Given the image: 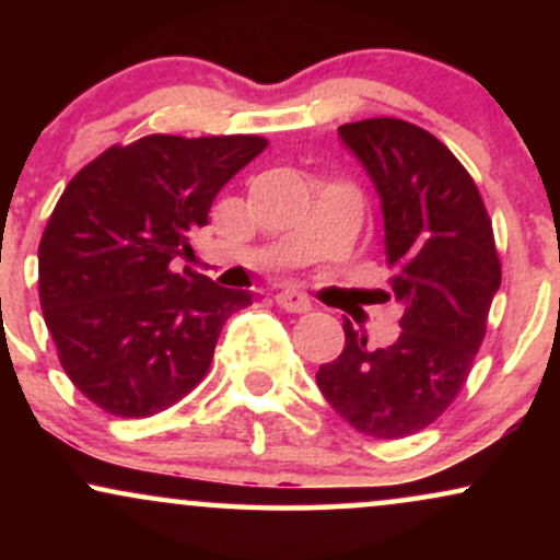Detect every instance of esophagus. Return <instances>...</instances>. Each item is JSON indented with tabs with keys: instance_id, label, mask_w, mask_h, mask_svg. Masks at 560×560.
I'll list each match as a JSON object with an SVG mask.
<instances>
[{
	"instance_id": "34e87169",
	"label": "esophagus",
	"mask_w": 560,
	"mask_h": 560,
	"mask_svg": "<svg viewBox=\"0 0 560 560\" xmlns=\"http://www.w3.org/2000/svg\"><path fill=\"white\" fill-rule=\"evenodd\" d=\"M276 302H279V307H284L287 313H307L313 307L311 298H307L305 292H300V289H281L279 294H276Z\"/></svg>"
}]
</instances>
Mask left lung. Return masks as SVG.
Returning a JSON list of instances; mask_svg holds the SVG:
<instances>
[{"instance_id":"obj_1","label":"left lung","mask_w":560,"mask_h":560,"mask_svg":"<svg viewBox=\"0 0 560 560\" xmlns=\"http://www.w3.org/2000/svg\"><path fill=\"white\" fill-rule=\"evenodd\" d=\"M339 139L382 202L402 331L369 347L345 318V350L316 382L352 429L400 440L440 419L471 371L500 289L492 221L468 171L423 128L371 118L339 126Z\"/></svg>"}]
</instances>
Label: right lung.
Wrapping results in <instances>:
<instances>
[{"label":"right lung","instance_id":"obj_1","mask_svg":"<svg viewBox=\"0 0 560 560\" xmlns=\"http://www.w3.org/2000/svg\"><path fill=\"white\" fill-rule=\"evenodd\" d=\"M262 137H165L110 147L73 176L38 244V298L62 369L120 419H147L208 374L223 324L253 292L173 273L223 184Z\"/></svg>","mask_w":560,"mask_h":560}]
</instances>
